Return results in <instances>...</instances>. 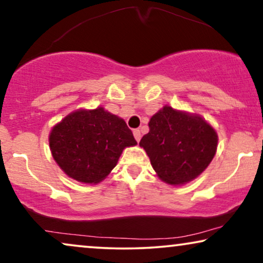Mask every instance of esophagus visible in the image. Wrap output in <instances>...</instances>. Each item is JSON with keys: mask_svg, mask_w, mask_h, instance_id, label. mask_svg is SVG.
I'll return each mask as SVG.
<instances>
[{"mask_svg": "<svg viewBox=\"0 0 263 263\" xmlns=\"http://www.w3.org/2000/svg\"><path fill=\"white\" fill-rule=\"evenodd\" d=\"M134 136H135L136 141H137V142L141 141L142 135H141V131H139V129H134Z\"/></svg>", "mask_w": 263, "mask_h": 263, "instance_id": "obj_1", "label": "esophagus"}]
</instances>
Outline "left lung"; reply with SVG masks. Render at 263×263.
<instances>
[{"label": "left lung", "mask_w": 263, "mask_h": 263, "mask_svg": "<svg viewBox=\"0 0 263 263\" xmlns=\"http://www.w3.org/2000/svg\"><path fill=\"white\" fill-rule=\"evenodd\" d=\"M139 145L165 183L181 185L210 165L217 149L215 128L201 116L165 105L149 121Z\"/></svg>", "instance_id": "1"}]
</instances>
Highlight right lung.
<instances>
[{
    "mask_svg": "<svg viewBox=\"0 0 263 263\" xmlns=\"http://www.w3.org/2000/svg\"><path fill=\"white\" fill-rule=\"evenodd\" d=\"M49 148L59 167L82 183L103 181L126 147L137 144L124 119L98 107L79 109L53 126Z\"/></svg>",
    "mask_w": 263,
    "mask_h": 263,
    "instance_id": "1",
    "label": "right lung"
}]
</instances>
